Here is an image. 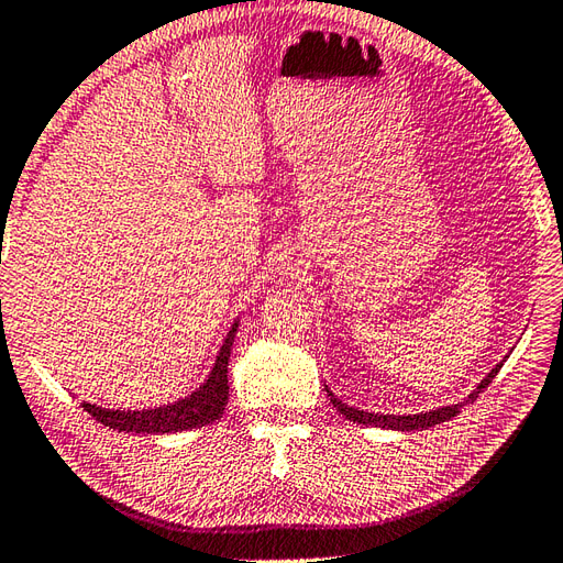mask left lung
I'll use <instances>...</instances> for the list:
<instances>
[{"instance_id": "1", "label": "left lung", "mask_w": 563, "mask_h": 563, "mask_svg": "<svg viewBox=\"0 0 563 563\" xmlns=\"http://www.w3.org/2000/svg\"><path fill=\"white\" fill-rule=\"evenodd\" d=\"M501 364L504 362H499L496 364V367L482 378L479 382V386L473 390V394H470L463 402H459V405H446V408H437V410H429V412H420V415H374V412H364V410H360V408H350V405H345L343 400H338L331 390H329V386H325V394H329V398H331V402H333V408L341 412L345 420H350V422H357V424H367V427H382V429H396V431H415V429H429V427H434V424H441V422H446V420H451V417H455L461 412V408L463 405H467V402H473V400H477V396L482 394V390H485L489 384H492V378L499 374V369H501Z\"/></svg>"}]
</instances>
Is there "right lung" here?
Instances as JSON below:
<instances>
[{"label": "right lung", "instance_id": "obj_1", "mask_svg": "<svg viewBox=\"0 0 563 563\" xmlns=\"http://www.w3.org/2000/svg\"><path fill=\"white\" fill-rule=\"evenodd\" d=\"M238 325V321L232 323L206 384L196 388L191 396L153 410H108L84 400V410L104 427L134 431V434H175V431H187L216 422L228 405V362Z\"/></svg>", "mask_w": 563, "mask_h": 563}]
</instances>
